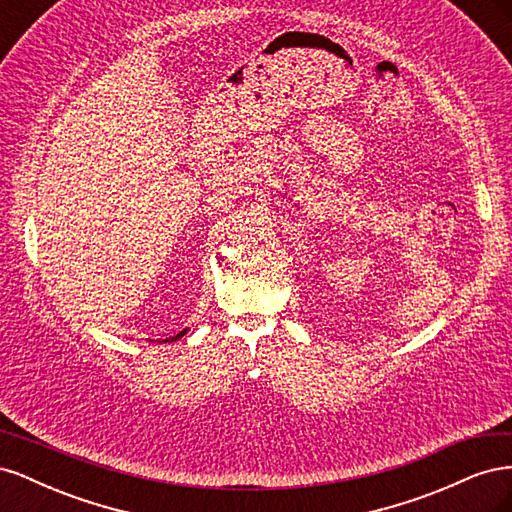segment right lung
Wrapping results in <instances>:
<instances>
[{"label":"right lung","instance_id":"add662e5","mask_svg":"<svg viewBox=\"0 0 512 512\" xmlns=\"http://www.w3.org/2000/svg\"><path fill=\"white\" fill-rule=\"evenodd\" d=\"M185 333H188V329H183L181 333H177L175 337H168V339H164V342H177V339H181Z\"/></svg>","mask_w":512,"mask_h":512}]
</instances>
